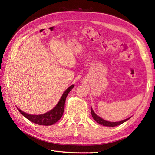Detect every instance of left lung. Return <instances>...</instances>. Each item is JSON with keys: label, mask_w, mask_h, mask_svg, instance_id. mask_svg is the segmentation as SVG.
I'll return each mask as SVG.
<instances>
[{"label": "left lung", "mask_w": 155, "mask_h": 155, "mask_svg": "<svg viewBox=\"0 0 155 155\" xmlns=\"http://www.w3.org/2000/svg\"><path fill=\"white\" fill-rule=\"evenodd\" d=\"M91 115H92L93 118L94 119V120L96 122H98V124L103 125V126H105V127H116V126H118L120 124H122V123L125 122L126 121H127L128 120H129L130 117H128L127 119H125L124 120H122V121H120V122H109V121H106V120H103V118H101V117H100L99 116H98L94 112L92 108L91 107Z\"/></svg>", "instance_id": "obj_1"}]
</instances>
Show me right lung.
I'll list each match as a JSON object with an SVG mask.
<instances>
[{"mask_svg": "<svg viewBox=\"0 0 155 155\" xmlns=\"http://www.w3.org/2000/svg\"><path fill=\"white\" fill-rule=\"evenodd\" d=\"M74 85H72L68 87L64 91V93L63 94L62 96L61 97L57 105L51 111L46 112L45 114L41 115H31L25 112H23L18 108V111H20L21 114L24 115L26 118H27L28 120H30L31 122H33L35 124L45 126L54 124V123L59 121L60 118L62 117L64 111L65 99H66L68 93L71 91L72 89L74 87Z\"/></svg>", "mask_w": 155, "mask_h": 155, "instance_id": "add662e5", "label": "right lung"}]
</instances>
